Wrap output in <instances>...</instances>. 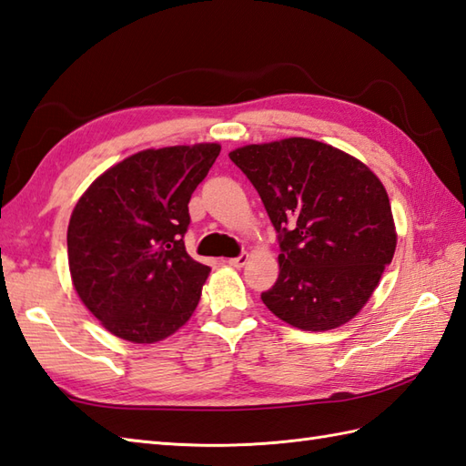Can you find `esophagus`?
Here are the masks:
<instances>
[{
    "label": "esophagus",
    "mask_w": 466,
    "mask_h": 466,
    "mask_svg": "<svg viewBox=\"0 0 466 466\" xmlns=\"http://www.w3.org/2000/svg\"><path fill=\"white\" fill-rule=\"evenodd\" d=\"M247 261H249V253H239L237 257H231L227 263H229L231 267H243Z\"/></svg>",
    "instance_id": "obj_1"
}]
</instances>
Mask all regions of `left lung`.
I'll return each mask as SVG.
<instances>
[{
    "label": "left lung",
    "instance_id": "8db88e82",
    "mask_svg": "<svg viewBox=\"0 0 466 466\" xmlns=\"http://www.w3.org/2000/svg\"><path fill=\"white\" fill-rule=\"evenodd\" d=\"M279 233L268 311L303 330L345 325L365 307L397 247L389 195L365 163L289 137L229 153Z\"/></svg>",
    "mask_w": 466,
    "mask_h": 466
}]
</instances>
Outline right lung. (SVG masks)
I'll use <instances>...</instances> for the list:
<instances>
[{
  "label": "right lung",
  "instance_id": "right-lung-1",
  "mask_svg": "<svg viewBox=\"0 0 466 466\" xmlns=\"http://www.w3.org/2000/svg\"><path fill=\"white\" fill-rule=\"evenodd\" d=\"M221 147L146 149L81 195L67 227L71 281L109 333L155 343L187 323L211 268L185 251L189 199Z\"/></svg>",
  "mask_w": 466,
  "mask_h": 466
}]
</instances>
